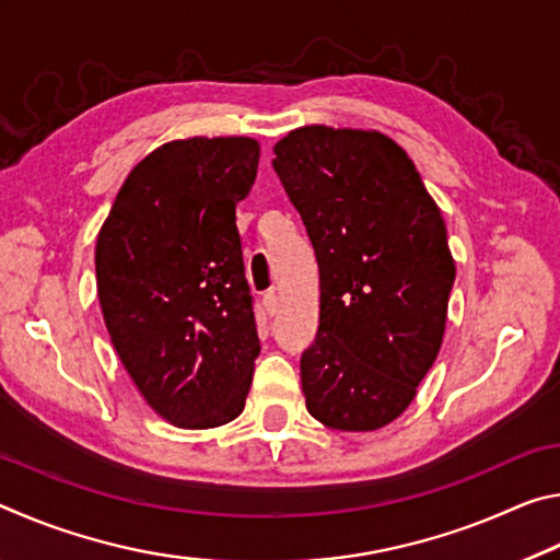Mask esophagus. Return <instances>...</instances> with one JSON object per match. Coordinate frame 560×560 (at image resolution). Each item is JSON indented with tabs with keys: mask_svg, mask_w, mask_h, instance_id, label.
Wrapping results in <instances>:
<instances>
[{
	"mask_svg": "<svg viewBox=\"0 0 560 560\" xmlns=\"http://www.w3.org/2000/svg\"><path fill=\"white\" fill-rule=\"evenodd\" d=\"M264 311H267V316H277L279 311V296L273 291L264 293Z\"/></svg>",
	"mask_w": 560,
	"mask_h": 560,
	"instance_id": "1",
	"label": "esophagus"
}]
</instances>
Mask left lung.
<instances>
[{"label": "left lung", "mask_w": 560, "mask_h": 560, "mask_svg": "<svg viewBox=\"0 0 560 560\" xmlns=\"http://www.w3.org/2000/svg\"><path fill=\"white\" fill-rule=\"evenodd\" d=\"M273 155L318 259L306 407L330 430H381L410 407L442 348L457 277L444 217L381 130L301 126Z\"/></svg>", "instance_id": "left-lung-1"}]
</instances>
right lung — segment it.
<instances>
[{"label": "right lung", "mask_w": 560, "mask_h": 560, "mask_svg": "<svg viewBox=\"0 0 560 560\" xmlns=\"http://www.w3.org/2000/svg\"><path fill=\"white\" fill-rule=\"evenodd\" d=\"M259 140L183 138L130 170L96 242V289L113 348L145 402L175 428L244 410L259 355L240 205Z\"/></svg>", "instance_id": "obj_1"}]
</instances>
